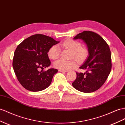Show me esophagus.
<instances>
[{"label":"esophagus","mask_w":125,"mask_h":125,"mask_svg":"<svg viewBox=\"0 0 125 125\" xmlns=\"http://www.w3.org/2000/svg\"><path fill=\"white\" fill-rule=\"evenodd\" d=\"M58 71L60 72H67V70H62V69H59Z\"/></svg>","instance_id":"1"}]
</instances>
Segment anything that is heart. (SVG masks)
<instances>
[{"mask_svg":"<svg viewBox=\"0 0 125 125\" xmlns=\"http://www.w3.org/2000/svg\"><path fill=\"white\" fill-rule=\"evenodd\" d=\"M62 46L65 48L70 50L72 52L71 58L75 59L77 62H82L87 57L88 51L86 47H82L81 43L73 39H68L64 42ZM60 48L59 47L54 45L49 48L48 55L50 58L56 59L59 57ZM54 66L56 68L67 70L73 68L76 66V63L73 60L67 61L60 59L54 62Z\"/></svg>","mask_w":125,"mask_h":125,"instance_id":"1","label":"heart"}]
</instances>
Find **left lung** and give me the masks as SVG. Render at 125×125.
<instances>
[{
    "label": "left lung",
    "mask_w": 125,
    "mask_h": 125,
    "mask_svg": "<svg viewBox=\"0 0 125 125\" xmlns=\"http://www.w3.org/2000/svg\"><path fill=\"white\" fill-rule=\"evenodd\" d=\"M73 39L83 40L87 45L88 56L79 67L86 72L76 73V79L72 85L83 93L95 92L104 85L112 69L109 47L102 37L90 31L79 33Z\"/></svg>",
    "instance_id": "1"
}]
</instances>
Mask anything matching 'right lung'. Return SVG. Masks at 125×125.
<instances>
[{
  "mask_svg": "<svg viewBox=\"0 0 125 125\" xmlns=\"http://www.w3.org/2000/svg\"><path fill=\"white\" fill-rule=\"evenodd\" d=\"M59 42L50 37L36 34L25 39L17 47L12 66L19 82L25 89L39 92L50 86L58 70H39L50 65L47 53L50 47Z\"/></svg>",
  "mask_w": 125,
  "mask_h": 125,
  "instance_id": "1",
  "label": "right lung"
}]
</instances>
